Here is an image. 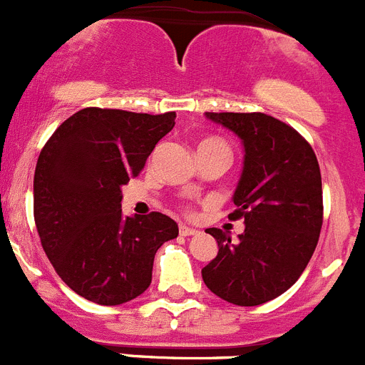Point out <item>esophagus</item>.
<instances>
[{
    "instance_id": "esophagus-1",
    "label": "esophagus",
    "mask_w": 365,
    "mask_h": 365,
    "mask_svg": "<svg viewBox=\"0 0 365 365\" xmlns=\"http://www.w3.org/2000/svg\"><path fill=\"white\" fill-rule=\"evenodd\" d=\"M198 230L196 229H190L187 225H180V236H196Z\"/></svg>"
}]
</instances>
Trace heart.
<instances>
[{
  "label": "heart",
  "instance_id": "heart-1",
  "mask_svg": "<svg viewBox=\"0 0 365 365\" xmlns=\"http://www.w3.org/2000/svg\"><path fill=\"white\" fill-rule=\"evenodd\" d=\"M210 142H217V144H223V142H220V140H203L202 144H210Z\"/></svg>",
  "mask_w": 365,
  "mask_h": 365
}]
</instances>
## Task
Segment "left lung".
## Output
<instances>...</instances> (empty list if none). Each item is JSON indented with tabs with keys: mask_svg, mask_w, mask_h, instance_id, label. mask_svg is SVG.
I'll return each mask as SVG.
<instances>
[{
	"mask_svg": "<svg viewBox=\"0 0 365 365\" xmlns=\"http://www.w3.org/2000/svg\"><path fill=\"white\" fill-rule=\"evenodd\" d=\"M207 118L236 133L245 167L234 192L245 232L232 241L209 229L217 255L202 268L212 294L237 306H257L284 294L308 267L322 229L319 162L301 133L264 113H210Z\"/></svg>",
	"mask_w": 365,
	"mask_h": 365,
	"instance_id": "obj_1",
	"label": "left lung"
}]
</instances>
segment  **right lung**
Instances as JSON below:
<instances>
[{"label":"right lung","instance_id":"right-lung-1","mask_svg":"<svg viewBox=\"0 0 365 365\" xmlns=\"http://www.w3.org/2000/svg\"><path fill=\"white\" fill-rule=\"evenodd\" d=\"M175 111L84 108L53 131L34 175V220L44 254L75 294L117 306L151 284L155 254L178 236L162 212L122 216L120 187L138 176Z\"/></svg>","mask_w":365,"mask_h":365}]
</instances>
